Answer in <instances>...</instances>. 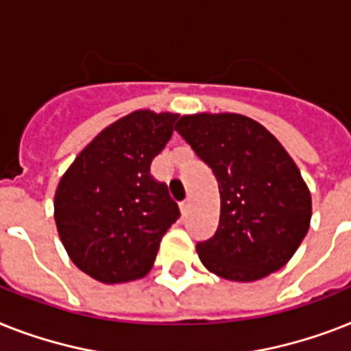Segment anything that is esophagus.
I'll use <instances>...</instances> for the list:
<instances>
[{
  "label": "esophagus",
  "mask_w": 351,
  "mask_h": 351,
  "mask_svg": "<svg viewBox=\"0 0 351 351\" xmlns=\"http://www.w3.org/2000/svg\"><path fill=\"white\" fill-rule=\"evenodd\" d=\"M189 207H191V204H189V202H182V204H180V210H182V215H184V216H187V213H189Z\"/></svg>",
  "instance_id": "1"
}]
</instances>
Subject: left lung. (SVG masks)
<instances>
[{
  "instance_id": "left-lung-1",
  "label": "left lung",
  "mask_w": 351,
  "mask_h": 351,
  "mask_svg": "<svg viewBox=\"0 0 351 351\" xmlns=\"http://www.w3.org/2000/svg\"><path fill=\"white\" fill-rule=\"evenodd\" d=\"M175 130L220 189L218 229L196 245L205 269L249 283L289 263L308 232L312 196L281 142L240 113L184 115Z\"/></svg>"
}]
</instances>
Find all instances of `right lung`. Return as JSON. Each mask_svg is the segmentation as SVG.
Returning a JSON list of instances; mask_svg holds the SVG:
<instances>
[{
  "label": "right lung",
  "instance_id": "right-lung-1",
  "mask_svg": "<svg viewBox=\"0 0 351 351\" xmlns=\"http://www.w3.org/2000/svg\"><path fill=\"white\" fill-rule=\"evenodd\" d=\"M178 113L136 110L99 133L61 176L57 232L77 269L106 285L147 274L180 216L167 185L149 173Z\"/></svg>",
  "mask_w": 351,
  "mask_h": 351
}]
</instances>
